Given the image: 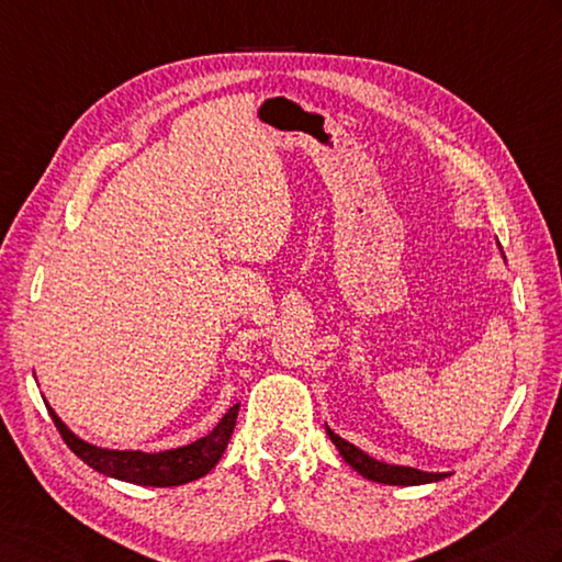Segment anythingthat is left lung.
I'll return each instance as SVG.
<instances>
[{
    "label": "left lung",
    "instance_id": "8db88e82",
    "mask_svg": "<svg viewBox=\"0 0 562 562\" xmlns=\"http://www.w3.org/2000/svg\"><path fill=\"white\" fill-rule=\"evenodd\" d=\"M326 434L334 441V446L338 448L340 458H344L350 468L358 470L362 477H368L372 482H382V485H426V482H436V480L446 477L443 472H422L416 468L380 463V460L370 458L368 453H362V450L356 448L353 443H348L340 436H336L331 428H326Z\"/></svg>",
    "mask_w": 562,
    "mask_h": 562
}]
</instances>
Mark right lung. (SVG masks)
Segmentation results:
<instances>
[{
	"label": "right lung",
	"mask_w": 562,
	"mask_h": 562,
	"mask_svg": "<svg viewBox=\"0 0 562 562\" xmlns=\"http://www.w3.org/2000/svg\"><path fill=\"white\" fill-rule=\"evenodd\" d=\"M238 406L234 404L226 412L222 422L216 424L212 434H206L200 441L190 446L175 448V450H162V453H140V450H106L85 443L82 438H77L68 426H65L58 414H55L48 406V414L58 428L63 441L68 443L72 453L94 468L102 475L134 482V485L143 487H175L184 485V482L204 477L209 470H212L218 458L224 456V450L231 441V434H234Z\"/></svg>",
	"instance_id": "add662e5"
}]
</instances>
